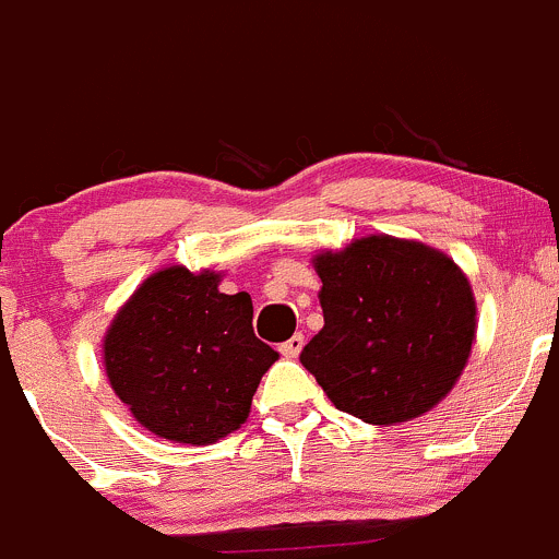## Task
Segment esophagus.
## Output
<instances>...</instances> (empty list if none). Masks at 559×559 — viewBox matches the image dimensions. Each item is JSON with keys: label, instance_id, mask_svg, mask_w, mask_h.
Segmentation results:
<instances>
[{"label": "esophagus", "instance_id": "34e87169", "mask_svg": "<svg viewBox=\"0 0 559 559\" xmlns=\"http://www.w3.org/2000/svg\"><path fill=\"white\" fill-rule=\"evenodd\" d=\"M302 344H306V338H302L300 333H295L289 341H284V344L278 346V352H281V355H284V357H297V355H300Z\"/></svg>", "mask_w": 559, "mask_h": 559}]
</instances>
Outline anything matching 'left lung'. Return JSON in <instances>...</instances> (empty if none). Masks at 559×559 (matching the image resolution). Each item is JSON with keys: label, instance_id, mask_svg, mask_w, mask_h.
I'll return each instance as SVG.
<instances>
[{"label": "left lung", "instance_id": "1", "mask_svg": "<svg viewBox=\"0 0 559 559\" xmlns=\"http://www.w3.org/2000/svg\"><path fill=\"white\" fill-rule=\"evenodd\" d=\"M324 328L300 362L335 409L373 426L420 417L462 377L475 341V297L451 257L371 235L313 259Z\"/></svg>", "mask_w": 559, "mask_h": 559}]
</instances>
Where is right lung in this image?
Listing matches in <instances>:
<instances>
[{
	"instance_id": "right-lung-1",
	"label": "right lung",
	"mask_w": 559,
	"mask_h": 559,
	"mask_svg": "<svg viewBox=\"0 0 559 559\" xmlns=\"http://www.w3.org/2000/svg\"><path fill=\"white\" fill-rule=\"evenodd\" d=\"M213 270L150 275L103 338L114 393L153 435L210 445L246 424L278 352L253 335L248 292L224 295Z\"/></svg>"
}]
</instances>
